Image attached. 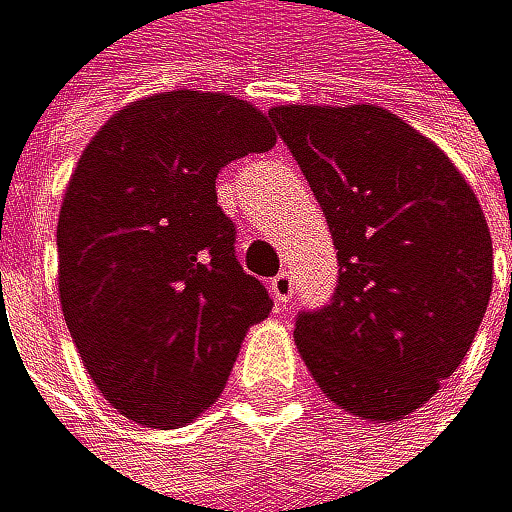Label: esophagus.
<instances>
[{
  "label": "esophagus",
  "mask_w": 512,
  "mask_h": 512,
  "mask_svg": "<svg viewBox=\"0 0 512 512\" xmlns=\"http://www.w3.org/2000/svg\"><path fill=\"white\" fill-rule=\"evenodd\" d=\"M270 289H273V295H277L280 305H289L292 302V292H295V277H292L289 270H280L277 277L270 280Z\"/></svg>",
  "instance_id": "esophagus-1"
}]
</instances>
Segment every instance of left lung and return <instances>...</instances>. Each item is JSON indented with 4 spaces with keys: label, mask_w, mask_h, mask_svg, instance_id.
<instances>
[{
    "label": "left lung",
    "mask_w": 512,
    "mask_h": 512,
    "mask_svg": "<svg viewBox=\"0 0 512 512\" xmlns=\"http://www.w3.org/2000/svg\"><path fill=\"white\" fill-rule=\"evenodd\" d=\"M336 245V289L295 346L336 406L396 422L459 368L491 299L485 213L456 166L377 106H277ZM512 295V280H510Z\"/></svg>",
    "instance_id": "1"
}]
</instances>
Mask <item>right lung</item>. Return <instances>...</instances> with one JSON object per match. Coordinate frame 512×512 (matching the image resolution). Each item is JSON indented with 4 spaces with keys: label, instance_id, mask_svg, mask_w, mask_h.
Listing matches in <instances>:
<instances>
[{
    "label": "right lung",
    "instance_id": "obj_1",
    "mask_svg": "<svg viewBox=\"0 0 512 512\" xmlns=\"http://www.w3.org/2000/svg\"><path fill=\"white\" fill-rule=\"evenodd\" d=\"M273 144L245 100L169 90L125 106L81 153L56 229L62 314L131 422L176 428L204 412L245 330L270 314V292L235 258L217 176Z\"/></svg>",
    "mask_w": 512,
    "mask_h": 512
}]
</instances>
